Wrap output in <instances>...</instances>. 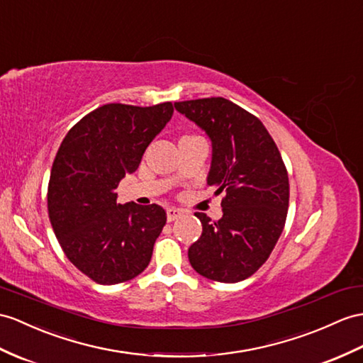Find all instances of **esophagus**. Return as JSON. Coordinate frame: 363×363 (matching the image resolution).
Listing matches in <instances>:
<instances>
[{
	"mask_svg": "<svg viewBox=\"0 0 363 363\" xmlns=\"http://www.w3.org/2000/svg\"><path fill=\"white\" fill-rule=\"evenodd\" d=\"M184 214L183 209H179V208H169L166 211V217H167V222H174V220L180 218Z\"/></svg>",
	"mask_w": 363,
	"mask_h": 363,
	"instance_id": "34e87169",
	"label": "esophagus"
}]
</instances>
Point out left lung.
I'll return each instance as SVG.
<instances>
[{"instance_id": "8db88e82", "label": "left lung", "mask_w": 363, "mask_h": 363, "mask_svg": "<svg viewBox=\"0 0 363 363\" xmlns=\"http://www.w3.org/2000/svg\"><path fill=\"white\" fill-rule=\"evenodd\" d=\"M206 132L212 143L208 184L222 200L223 216L212 222L197 212L203 231L191 245V267L209 280L235 284L268 260L284 231L288 172L263 123L222 96L174 103Z\"/></svg>"}]
</instances>
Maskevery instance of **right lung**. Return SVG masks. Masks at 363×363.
I'll use <instances>...</instances> for the list:
<instances>
[{
  "label": "right lung",
  "instance_id": "add662e5",
  "mask_svg": "<svg viewBox=\"0 0 363 363\" xmlns=\"http://www.w3.org/2000/svg\"><path fill=\"white\" fill-rule=\"evenodd\" d=\"M171 101L104 104L67 132L52 164L48 209L66 257L100 285L137 277L166 223L162 206L117 203L118 183L171 120Z\"/></svg>",
  "mask_w": 363,
  "mask_h": 363
}]
</instances>
